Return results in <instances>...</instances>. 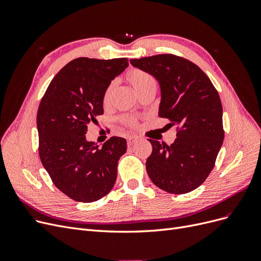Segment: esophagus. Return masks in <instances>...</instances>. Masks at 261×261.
Returning a JSON list of instances; mask_svg holds the SVG:
<instances>
[{"label": "esophagus", "mask_w": 261, "mask_h": 261, "mask_svg": "<svg viewBox=\"0 0 261 261\" xmlns=\"http://www.w3.org/2000/svg\"><path fill=\"white\" fill-rule=\"evenodd\" d=\"M136 140H137L136 137H133V136L128 137V138H127V145H128V146H132L133 144L136 143Z\"/></svg>", "instance_id": "obj_1"}]
</instances>
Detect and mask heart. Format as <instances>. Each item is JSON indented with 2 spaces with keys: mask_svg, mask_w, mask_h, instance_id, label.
Segmentation results:
<instances>
[{
  "mask_svg": "<svg viewBox=\"0 0 261 261\" xmlns=\"http://www.w3.org/2000/svg\"><path fill=\"white\" fill-rule=\"evenodd\" d=\"M126 80L129 82V84L134 87V89L136 90L138 94H141L149 89H155V85H156L155 80L151 75L145 72V70L136 69V68L132 69L127 74H126ZM114 88H115V82H111L107 86V88L103 92V96H102V101H103L105 105L109 103ZM124 122L130 126L136 125V120L134 117H125Z\"/></svg>",
  "mask_w": 261,
  "mask_h": 261,
  "instance_id": "1",
  "label": "heart"
}]
</instances>
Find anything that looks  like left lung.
Segmentation results:
<instances>
[{
  "label": "left lung",
  "mask_w": 261,
  "mask_h": 261,
  "mask_svg": "<svg viewBox=\"0 0 261 261\" xmlns=\"http://www.w3.org/2000/svg\"><path fill=\"white\" fill-rule=\"evenodd\" d=\"M160 85L159 116L177 126L171 146L149 139L150 179L170 194H186L199 187L215 167L223 144L222 105L209 77L193 62L173 54L130 60Z\"/></svg>",
  "instance_id": "left-lung-1"
}]
</instances>
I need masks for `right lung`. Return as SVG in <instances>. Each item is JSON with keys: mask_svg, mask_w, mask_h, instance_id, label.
<instances>
[{"mask_svg": "<svg viewBox=\"0 0 261 261\" xmlns=\"http://www.w3.org/2000/svg\"><path fill=\"white\" fill-rule=\"evenodd\" d=\"M127 66L125 58L75 59L55 75L41 99L39 155L53 184L75 201H97L115 184L126 140L114 136L99 148L85 135L103 114L107 86Z\"/></svg>", "mask_w": 261, "mask_h": 261, "instance_id": "obj_1", "label": "right lung"}]
</instances>
